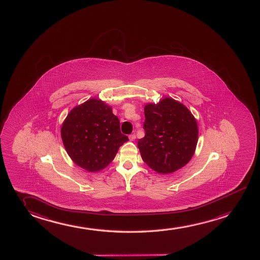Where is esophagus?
<instances>
[{
	"instance_id": "1",
	"label": "esophagus",
	"mask_w": 260,
	"mask_h": 260,
	"mask_svg": "<svg viewBox=\"0 0 260 260\" xmlns=\"http://www.w3.org/2000/svg\"><path fill=\"white\" fill-rule=\"evenodd\" d=\"M128 138L130 141H135L136 138V134H132V135H130V136H128Z\"/></svg>"
}]
</instances>
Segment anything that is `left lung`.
Listing matches in <instances>:
<instances>
[{
  "label": "left lung",
  "instance_id": "8db88e82",
  "mask_svg": "<svg viewBox=\"0 0 260 260\" xmlns=\"http://www.w3.org/2000/svg\"><path fill=\"white\" fill-rule=\"evenodd\" d=\"M145 136L138 141L143 160L159 174L176 172L193 156L197 121L190 110L172 98L144 107Z\"/></svg>",
  "mask_w": 260,
  "mask_h": 260
}]
</instances>
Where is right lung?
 <instances>
[{
  "instance_id": "1",
  "label": "right lung",
  "mask_w": 260,
  "mask_h": 260,
  "mask_svg": "<svg viewBox=\"0 0 260 260\" xmlns=\"http://www.w3.org/2000/svg\"><path fill=\"white\" fill-rule=\"evenodd\" d=\"M60 134L70 158L88 172L105 169L128 141L111 107L94 98L70 110Z\"/></svg>"
}]
</instances>
